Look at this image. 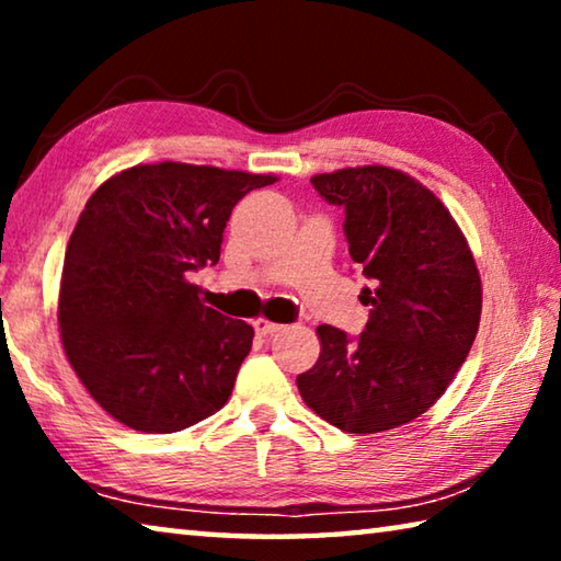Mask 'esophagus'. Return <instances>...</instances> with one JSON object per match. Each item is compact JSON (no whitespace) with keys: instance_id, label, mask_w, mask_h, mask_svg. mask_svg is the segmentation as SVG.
Instances as JSON below:
<instances>
[{"instance_id":"obj_1","label":"esophagus","mask_w":561,"mask_h":561,"mask_svg":"<svg viewBox=\"0 0 561 561\" xmlns=\"http://www.w3.org/2000/svg\"><path fill=\"white\" fill-rule=\"evenodd\" d=\"M252 327H254V331H257L260 336H272V334H277V331L282 329V324H277V321H267V319H254L252 321Z\"/></svg>"}]
</instances>
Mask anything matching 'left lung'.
Instances as JSON below:
<instances>
[{
  "mask_svg": "<svg viewBox=\"0 0 561 561\" xmlns=\"http://www.w3.org/2000/svg\"><path fill=\"white\" fill-rule=\"evenodd\" d=\"M344 207L348 254L371 307L356 339L321 324V354L297 376L311 411L346 433H381L428 411L458 374L480 327L482 287L468 240L438 197L386 165L311 178Z\"/></svg>",
  "mask_w": 561,
  "mask_h": 561,
  "instance_id": "obj_1",
  "label": "left lung"
}]
</instances>
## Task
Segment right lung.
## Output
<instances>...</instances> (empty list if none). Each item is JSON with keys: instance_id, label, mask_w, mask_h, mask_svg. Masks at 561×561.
Returning a JSON list of instances; mask_svg holds the SVG:
<instances>
[{"instance_id": "add662e5", "label": "right lung", "mask_w": 561, "mask_h": 561, "mask_svg": "<svg viewBox=\"0 0 561 561\" xmlns=\"http://www.w3.org/2000/svg\"><path fill=\"white\" fill-rule=\"evenodd\" d=\"M274 175L153 163L108 178L66 247L59 329L93 401L144 433L227 403L254 329L205 307L187 272L217 264L232 207Z\"/></svg>"}]
</instances>
